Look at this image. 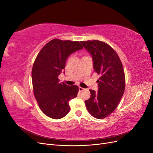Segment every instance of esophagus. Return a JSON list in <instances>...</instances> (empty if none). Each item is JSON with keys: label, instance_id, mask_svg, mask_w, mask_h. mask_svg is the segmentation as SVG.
Instances as JSON below:
<instances>
[{"label": "esophagus", "instance_id": "1", "mask_svg": "<svg viewBox=\"0 0 153 153\" xmlns=\"http://www.w3.org/2000/svg\"><path fill=\"white\" fill-rule=\"evenodd\" d=\"M84 89H84V88H83V87H79V91L82 92V91H84Z\"/></svg>", "mask_w": 153, "mask_h": 153}]
</instances>
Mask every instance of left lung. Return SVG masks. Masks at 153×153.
Returning <instances> with one entry per match:
<instances>
[{"label": "left lung", "instance_id": "1", "mask_svg": "<svg viewBox=\"0 0 153 153\" xmlns=\"http://www.w3.org/2000/svg\"><path fill=\"white\" fill-rule=\"evenodd\" d=\"M80 42L91 54L94 70L100 75L98 92L89 90L91 97L85 103L92 116L103 119L117 108L124 94L126 82L123 64L117 52L103 41Z\"/></svg>", "mask_w": 153, "mask_h": 153}]
</instances>
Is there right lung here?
<instances>
[{
	"mask_svg": "<svg viewBox=\"0 0 153 153\" xmlns=\"http://www.w3.org/2000/svg\"><path fill=\"white\" fill-rule=\"evenodd\" d=\"M79 41L53 39L40 50L32 69L34 94L41 111L47 116L59 119L69 112V101L77 96L78 87L60 84L59 75L65 68L68 57L82 49Z\"/></svg>",
	"mask_w": 153,
	"mask_h": 153,
	"instance_id": "obj_1",
	"label": "right lung"
}]
</instances>
